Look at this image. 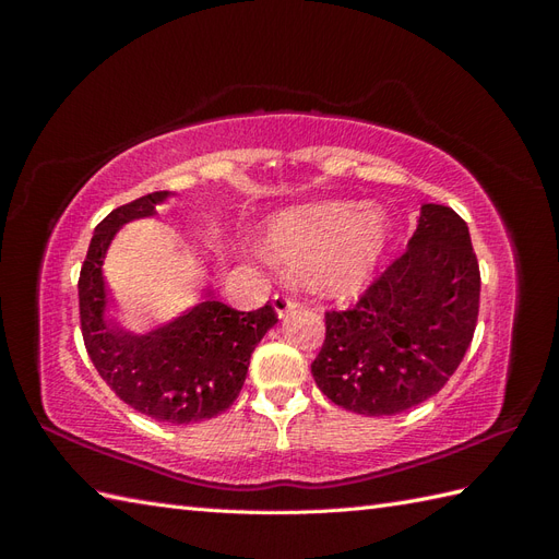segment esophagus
Returning a JSON list of instances; mask_svg holds the SVG:
<instances>
[{"mask_svg": "<svg viewBox=\"0 0 559 559\" xmlns=\"http://www.w3.org/2000/svg\"><path fill=\"white\" fill-rule=\"evenodd\" d=\"M273 308H275V314H277L280 319H284V317L289 314L292 310H296V308H298V302H296L294 298H289V296H282V294H277V296L273 298Z\"/></svg>", "mask_w": 559, "mask_h": 559, "instance_id": "obj_1", "label": "esophagus"}]
</instances>
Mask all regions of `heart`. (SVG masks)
Listing matches in <instances>:
<instances>
[{
    "instance_id": "b5f03b06",
    "label": "heart",
    "mask_w": 559,
    "mask_h": 559,
    "mask_svg": "<svg viewBox=\"0 0 559 559\" xmlns=\"http://www.w3.org/2000/svg\"><path fill=\"white\" fill-rule=\"evenodd\" d=\"M392 247V218L373 202L321 200L267 218L261 249L284 275L312 277L319 294L347 300L373 282Z\"/></svg>"
}]
</instances>
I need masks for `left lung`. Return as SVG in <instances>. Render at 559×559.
<instances>
[{"label":"left lung","instance_id":"obj_1","mask_svg":"<svg viewBox=\"0 0 559 559\" xmlns=\"http://www.w3.org/2000/svg\"><path fill=\"white\" fill-rule=\"evenodd\" d=\"M478 302L480 270L466 222L427 202L403 257L352 310L326 312V341L312 361L317 386L368 417L415 408L462 364Z\"/></svg>","mask_w":559,"mask_h":559}]
</instances>
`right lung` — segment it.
<instances>
[{"label":"right lung","mask_w":559,"mask_h":559,"mask_svg":"<svg viewBox=\"0 0 559 559\" xmlns=\"http://www.w3.org/2000/svg\"><path fill=\"white\" fill-rule=\"evenodd\" d=\"M170 195H142L97 224L81 265L79 312L88 357L118 399L156 421L193 425L222 415L238 399L251 352L277 324V314L273 306L233 310L207 286L193 308L146 333L109 317L114 298L103 265L111 240L126 224L156 216Z\"/></svg>","instance_id":"add662e5"}]
</instances>
